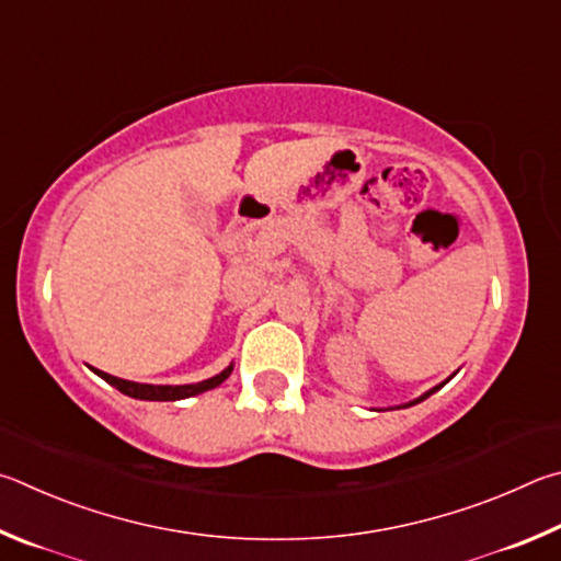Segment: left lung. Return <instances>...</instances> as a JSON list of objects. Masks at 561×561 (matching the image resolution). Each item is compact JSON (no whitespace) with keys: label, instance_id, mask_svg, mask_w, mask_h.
Wrapping results in <instances>:
<instances>
[{"label":"left lung","instance_id":"1","mask_svg":"<svg viewBox=\"0 0 561 561\" xmlns=\"http://www.w3.org/2000/svg\"><path fill=\"white\" fill-rule=\"evenodd\" d=\"M450 377H454V375H450ZM450 377H448V379H450ZM448 379H446V381H448ZM446 381H444V385H446ZM444 385H438V387H434V389H428V391H426V394H421L419 399H414V401H409V404H401V407H397V409H407V407H414V404H419V401H424V399H428L431 394H434V391H438V389H440V387H444Z\"/></svg>","mask_w":561,"mask_h":561}]
</instances>
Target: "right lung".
<instances>
[{"label":"right lung","mask_w":561,"mask_h":561,"mask_svg":"<svg viewBox=\"0 0 561 561\" xmlns=\"http://www.w3.org/2000/svg\"><path fill=\"white\" fill-rule=\"evenodd\" d=\"M93 371L101 379H105L111 387H115L117 391H123L125 397L142 399V401H180V399H190V397L204 394V391L219 387L221 381L229 379V375L233 371V362L211 379L196 381V385H176V387H172V385H140V381L113 377V375H107V371H101V369H93Z\"/></svg>","instance_id":"obj_1"}]
</instances>
